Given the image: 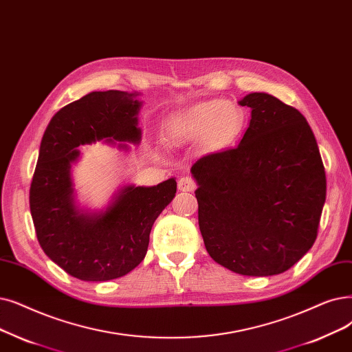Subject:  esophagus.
<instances>
[{
    "label": "esophagus",
    "mask_w": 352,
    "mask_h": 352,
    "mask_svg": "<svg viewBox=\"0 0 352 352\" xmlns=\"http://www.w3.org/2000/svg\"><path fill=\"white\" fill-rule=\"evenodd\" d=\"M197 188V182L191 178V177H182L178 181V190L179 191H186V192H191Z\"/></svg>",
    "instance_id": "obj_1"
}]
</instances>
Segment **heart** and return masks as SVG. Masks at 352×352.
Masks as SVG:
<instances>
[{
  "label": "heart",
  "instance_id": "heart-1",
  "mask_svg": "<svg viewBox=\"0 0 352 352\" xmlns=\"http://www.w3.org/2000/svg\"><path fill=\"white\" fill-rule=\"evenodd\" d=\"M243 122L244 115L240 108L220 99H212L168 118L165 135L174 145L203 138L206 146L216 149L236 138L243 128Z\"/></svg>",
  "mask_w": 352,
  "mask_h": 352
}]
</instances>
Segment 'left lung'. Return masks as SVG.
Here are the masks:
<instances>
[{"label":"left lung","instance_id":"obj_1","mask_svg":"<svg viewBox=\"0 0 352 352\" xmlns=\"http://www.w3.org/2000/svg\"><path fill=\"white\" fill-rule=\"evenodd\" d=\"M239 103L252 109L240 144L191 166L198 226L214 262L244 276H272L314 246L325 168L298 109L257 91Z\"/></svg>","mask_w":352,"mask_h":352}]
</instances>
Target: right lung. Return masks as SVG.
<instances>
[{
	"label": "right lung",
	"instance_id": "obj_1",
	"mask_svg": "<svg viewBox=\"0 0 352 352\" xmlns=\"http://www.w3.org/2000/svg\"><path fill=\"white\" fill-rule=\"evenodd\" d=\"M138 94L120 90L91 91L66 104L45 129L30 187V211L43 252L67 272L86 282L125 276L146 254L149 233L161 211L173 201L177 181L154 187L126 186L112 204L87 212L74 203L72 162L78 146L141 141Z\"/></svg>",
	"mask_w": 352,
	"mask_h": 352
}]
</instances>
